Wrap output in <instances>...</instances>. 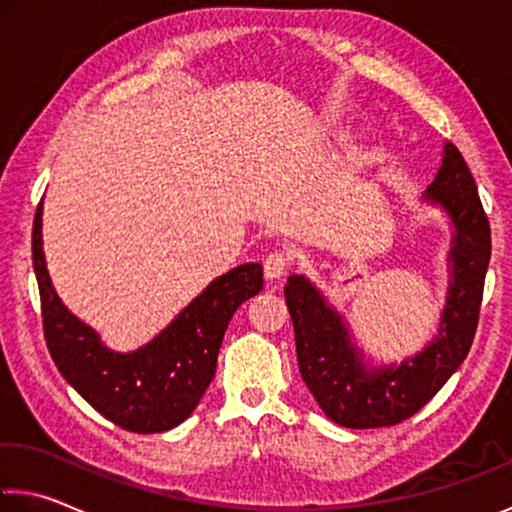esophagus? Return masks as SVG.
Segmentation results:
<instances>
[{
	"label": "esophagus",
	"instance_id": "1",
	"mask_svg": "<svg viewBox=\"0 0 512 512\" xmlns=\"http://www.w3.org/2000/svg\"><path fill=\"white\" fill-rule=\"evenodd\" d=\"M291 266V255L287 250H273V253L266 255L264 259V273L266 278H282L287 273V269Z\"/></svg>",
	"mask_w": 512,
	"mask_h": 512
}]
</instances>
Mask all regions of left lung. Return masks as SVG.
I'll return each mask as SVG.
<instances>
[{"instance_id":"1","label":"left lung","mask_w":512,"mask_h":512,"mask_svg":"<svg viewBox=\"0 0 512 512\" xmlns=\"http://www.w3.org/2000/svg\"><path fill=\"white\" fill-rule=\"evenodd\" d=\"M424 198L449 214L456 234L440 335L412 360L401 367L367 369L339 314L310 280L291 275L285 287L300 376L326 417L339 426L401 424L440 392L472 348L492 239L472 170L453 143L444 145L442 168Z\"/></svg>"}]
</instances>
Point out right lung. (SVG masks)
Masks as SVG:
<instances>
[{
    "mask_svg": "<svg viewBox=\"0 0 512 512\" xmlns=\"http://www.w3.org/2000/svg\"><path fill=\"white\" fill-rule=\"evenodd\" d=\"M40 214L43 202L34 216L31 257L56 369L102 417L129 433H164L182 424L212 383L232 314L262 289V266L241 264L221 275L150 344L134 353H113L56 296L45 266Z\"/></svg>",
    "mask_w": 512,
    "mask_h": 512,
    "instance_id": "obj_1",
    "label": "right lung"
}]
</instances>
